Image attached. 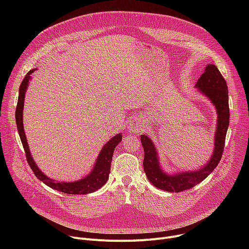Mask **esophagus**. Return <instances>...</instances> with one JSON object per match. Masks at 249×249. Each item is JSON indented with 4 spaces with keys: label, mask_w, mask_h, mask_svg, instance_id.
<instances>
[{
    "label": "esophagus",
    "mask_w": 249,
    "mask_h": 249,
    "mask_svg": "<svg viewBox=\"0 0 249 249\" xmlns=\"http://www.w3.org/2000/svg\"><path fill=\"white\" fill-rule=\"evenodd\" d=\"M144 129V125L142 124L138 119H133L130 121L129 123V130L133 133H138V132H141L143 131Z\"/></svg>",
    "instance_id": "esophagus-1"
}]
</instances>
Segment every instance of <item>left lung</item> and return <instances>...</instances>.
Returning a JSON list of instances; mask_svg holds the SVG:
<instances>
[{
  "mask_svg": "<svg viewBox=\"0 0 249 249\" xmlns=\"http://www.w3.org/2000/svg\"><path fill=\"white\" fill-rule=\"evenodd\" d=\"M196 88L215 104L218 112L214 153L204 167L197 171H188L174 175L165 174L160 167L157 150L152 140L146 135L141 136V143L145 153L143 165L148 179L157 188L167 192H181L193 188L216 168L223 156L226 135L230 123L227 82L215 65H208L204 74L199 78Z\"/></svg>",
  "mask_w": 249,
  "mask_h": 249,
  "instance_id": "obj_1",
  "label": "left lung"
}]
</instances>
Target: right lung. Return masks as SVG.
I'll use <instances>...</instances> for the list:
<instances>
[{
  "instance_id": "add662e5",
  "label": "right lung",
  "mask_w": 249,
  "mask_h": 249,
  "mask_svg": "<svg viewBox=\"0 0 249 249\" xmlns=\"http://www.w3.org/2000/svg\"><path fill=\"white\" fill-rule=\"evenodd\" d=\"M34 70H30L29 72L25 75L24 79L22 80L20 86H19V92H18V105L16 109V121H17V127L18 131V135L20 137V141L22 143L26 160L32 169L35 176L37 177L39 180H41L43 183H45L47 186L67 194H74V195H85L88 193H91L102 187L106 181L108 179V176L110 173V166H111V160L112 156L114 153V150L116 146L120 143L122 140V135L118 134L110 141L106 143L103 148L101 149V152L96 160V163L91 171L90 174L86 176L85 178L77 181V182H58L54 181L53 179H50L43 172L40 171V169L35 164L29 149L27 145L26 137L23 130V123H22V109L24 104V96H25V90L28 86V81L30 80V75L34 72Z\"/></svg>"
}]
</instances>
